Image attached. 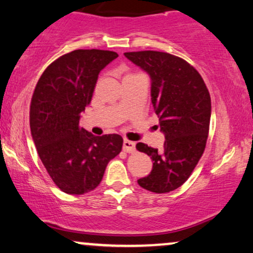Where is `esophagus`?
Here are the masks:
<instances>
[{
  "instance_id": "1",
  "label": "esophagus",
  "mask_w": 253,
  "mask_h": 253,
  "mask_svg": "<svg viewBox=\"0 0 253 253\" xmlns=\"http://www.w3.org/2000/svg\"><path fill=\"white\" fill-rule=\"evenodd\" d=\"M123 149L126 153H134L135 151V142H132L129 140H124Z\"/></svg>"
}]
</instances>
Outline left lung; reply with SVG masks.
I'll return each mask as SVG.
<instances>
[{
  "mask_svg": "<svg viewBox=\"0 0 253 253\" xmlns=\"http://www.w3.org/2000/svg\"><path fill=\"white\" fill-rule=\"evenodd\" d=\"M150 75L151 102L166 141L162 149L142 142L136 149L153 160V170L137 183L168 193L188 179L203 156L211 123V96L198 70L179 56L157 50L124 53Z\"/></svg>",
  "mask_w": 253,
  "mask_h": 253,
  "instance_id": "obj_1",
  "label": "left lung"
}]
</instances>
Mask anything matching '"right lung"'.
<instances>
[{"mask_svg": "<svg viewBox=\"0 0 253 253\" xmlns=\"http://www.w3.org/2000/svg\"><path fill=\"white\" fill-rule=\"evenodd\" d=\"M118 58L112 50L76 49L53 61L40 76L30 105L32 139L54 184L67 194L98 186L107 163L119 155L123 137L95 136L80 127L98 74Z\"/></svg>", "mask_w": 253, "mask_h": 253, "instance_id": "add662e5", "label": "right lung"}]
</instances>
